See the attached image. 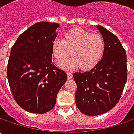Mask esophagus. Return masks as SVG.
Instances as JSON below:
<instances>
[{
    "mask_svg": "<svg viewBox=\"0 0 134 134\" xmlns=\"http://www.w3.org/2000/svg\"><path fill=\"white\" fill-rule=\"evenodd\" d=\"M72 77H73L72 73H71V72H67V78H68L69 80L71 79V78H72Z\"/></svg>",
    "mask_w": 134,
    "mask_h": 134,
    "instance_id": "esophagus-1",
    "label": "esophagus"
}]
</instances>
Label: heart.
Wrapping results in <instances>:
<instances>
[{"label": "heart", "mask_w": 134, "mask_h": 134, "mask_svg": "<svg viewBox=\"0 0 134 134\" xmlns=\"http://www.w3.org/2000/svg\"><path fill=\"white\" fill-rule=\"evenodd\" d=\"M104 40L99 34H92L80 27H73L66 31L62 40L56 39L52 43V54L57 62H62L70 55L69 60L59 66L66 70L80 67L89 71L99 63L104 52Z\"/></svg>", "instance_id": "obj_1"}]
</instances>
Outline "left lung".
Returning <instances> with one entry per match:
<instances>
[{
	"label": "left lung",
	"instance_id": "obj_1",
	"mask_svg": "<svg viewBox=\"0 0 134 134\" xmlns=\"http://www.w3.org/2000/svg\"><path fill=\"white\" fill-rule=\"evenodd\" d=\"M97 28L104 40V52L99 63L89 71L75 72L77 90L75 102L86 116L103 114L113 108L121 98L127 81L126 51L117 36L104 27Z\"/></svg>",
	"mask_w": 134,
	"mask_h": 134
}]
</instances>
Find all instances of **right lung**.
Returning <instances> with one entry per match:
<instances>
[{
    "label": "right lung",
    "mask_w": 134,
    "mask_h": 134,
    "mask_svg": "<svg viewBox=\"0 0 134 134\" xmlns=\"http://www.w3.org/2000/svg\"><path fill=\"white\" fill-rule=\"evenodd\" d=\"M57 23L40 21L21 34L13 44L7 78L13 98L24 110L42 114L54 108L67 75L52 63Z\"/></svg>",
    "instance_id": "right-lung-1"
}]
</instances>
